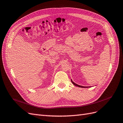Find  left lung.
Here are the masks:
<instances>
[{"label":"left lung","instance_id":"obj_1","mask_svg":"<svg viewBox=\"0 0 123 123\" xmlns=\"http://www.w3.org/2000/svg\"><path fill=\"white\" fill-rule=\"evenodd\" d=\"M71 81H72V84H73L74 85H75V86H77V87H80V88H87V87H84V86H80V85H77V84H75V83H74L73 81H72V80H71Z\"/></svg>","mask_w":123,"mask_h":123}]
</instances>
